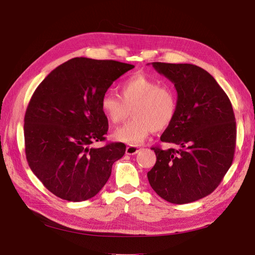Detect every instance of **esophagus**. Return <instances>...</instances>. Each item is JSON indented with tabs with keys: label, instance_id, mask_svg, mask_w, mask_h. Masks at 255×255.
I'll return each instance as SVG.
<instances>
[{
	"label": "esophagus",
	"instance_id": "34e87169",
	"mask_svg": "<svg viewBox=\"0 0 255 255\" xmlns=\"http://www.w3.org/2000/svg\"><path fill=\"white\" fill-rule=\"evenodd\" d=\"M139 150L140 149L138 148V146H136V145H128V146H127L126 153L128 154V155H134V154H136Z\"/></svg>",
	"mask_w": 255,
	"mask_h": 255
}]
</instances>
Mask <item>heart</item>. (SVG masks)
<instances>
[{
    "label": "heart",
    "instance_id": "obj_1",
    "mask_svg": "<svg viewBox=\"0 0 255 255\" xmlns=\"http://www.w3.org/2000/svg\"><path fill=\"white\" fill-rule=\"evenodd\" d=\"M177 96L173 88L164 86L158 80L138 73L127 79L120 86V97L107 91L100 107L112 125H118L132 110V121L114 132L117 141L137 145L153 130L160 132L171 126L177 113Z\"/></svg>",
    "mask_w": 255,
    "mask_h": 255
}]
</instances>
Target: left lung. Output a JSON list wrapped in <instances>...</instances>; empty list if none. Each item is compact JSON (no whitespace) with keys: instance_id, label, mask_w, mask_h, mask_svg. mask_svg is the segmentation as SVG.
I'll return each instance as SVG.
<instances>
[{"instance_id":"obj_1","label":"left lung","mask_w":255,"mask_h":255,"mask_svg":"<svg viewBox=\"0 0 255 255\" xmlns=\"http://www.w3.org/2000/svg\"><path fill=\"white\" fill-rule=\"evenodd\" d=\"M152 66L174 84L179 101L175 119L160 141L180 149L153 146L156 163L148 172V180L168 202H194L212 194L232 165L236 144L233 107L204 69L191 64Z\"/></svg>"}]
</instances>
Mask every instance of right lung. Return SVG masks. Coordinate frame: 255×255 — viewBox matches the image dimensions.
Returning <instances> with one entry per match:
<instances>
[{"label":"right lung","mask_w":255,"mask_h":255,"mask_svg":"<svg viewBox=\"0 0 255 255\" xmlns=\"http://www.w3.org/2000/svg\"><path fill=\"white\" fill-rule=\"evenodd\" d=\"M134 66L75 57L61 64L35 90L24 117L28 166L47 189L72 202L95 197L126 153L122 142L103 141L109 121L100 107L111 85Z\"/></svg>","instance_id":"obj_1"}]
</instances>
